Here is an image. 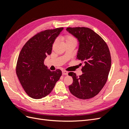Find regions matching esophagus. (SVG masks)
<instances>
[{
    "mask_svg": "<svg viewBox=\"0 0 129 129\" xmlns=\"http://www.w3.org/2000/svg\"><path fill=\"white\" fill-rule=\"evenodd\" d=\"M62 74H63V75H67L68 74V72L67 71H62Z\"/></svg>",
    "mask_w": 129,
    "mask_h": 129,
    "instance_id": "esophagus-1",
    "label": "esophagus"
}]
</instances>
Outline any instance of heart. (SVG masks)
Wrapping results in <instances>:
<instances>
[{
  "label": "heart",
  "mask_w": 129,
  "mask_h": 129,
  "mask_svg": "<svg viewBox=\"0 0 129 129\" xmlns=\"http://www.w3.org/2000/svg\"><path fill=\"white\" fill-rule=\"evenodd\" d=\"M63 40L65 41V43L68 42H75L76 43V39L72 36L70 35H67L63 37Z\"/></svg>",
  "instance_id": "heart-1"
}]
</instances>
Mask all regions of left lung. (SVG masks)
I'll use <instances>...</instances> for the list:
<instances>
[{
  "mask_svg": "<svg viewBox=\"0 0 129 129\" xmlns=\"http://www.w3.org/2000/svg\"><path fill=\"white\" fill-rule=\"evenodd\" d=\"M68 32L79 42L77 58L84 64L83 74L78 77L70 72L73 82L69 91L80 99L86 100L97 95L106 83L111 64L110 51L103 39L87 27H68Z\"/></svg>",
  "mask_w": 129,
  "mask_h": 129,
  "instance_id": "obj_1",
  "label": "left lung"
}]
</instances>
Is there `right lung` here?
<instances>
[{
    "mask_svg": "<svg viewBox=\"0 0 129 129\" xmlns=\"http://www.w3.org/2000/svg\"><path fill=\"white\" fill-rule=\"evenodd\" d=\"M63 29H47L35 35L19 54L16 74L24 90L33 99H40L49 94L62 75L60 69L50 71L44 60L52 53L53 43Z\"/></svg>",
    "mask_w": 129,
    "mask_h": 129,
    "instance_id": "1",
    "label": "right lung"
}]
</instances>
